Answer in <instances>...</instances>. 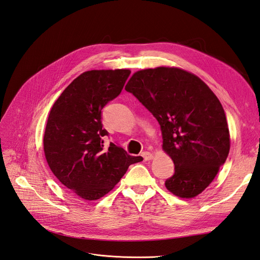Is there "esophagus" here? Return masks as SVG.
<instances>
[{"label": "esophagus", "instance_id": "1", "mask_svg": "<svg viewBox=\"0 0 260 260\" xmlns=\"http://www.w3.org/2000/svg\"><path fill=\"white\" fill-rule=\"evenodd\" d=\"M142 156H143L144 160H151V159H153V157H154L153 154L149 153V152H143Z\"/></svg>", "mask_w": 260, "mask_h": 260}]
</instances>
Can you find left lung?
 Returning a JSON list of instances; mask_svg holds the SVG:
<instances>
[{"label":"left lung","instance_id":"1","mask_svg":"<svg viewBox=\"0 0 260 260\" xmlns=\"http://www.w3.org/2000/svg\"><path fill=\"white\" fill-rule=\"evenodd\" d=\"M132 93L158 121L162 148L175 164L165 182L182 199L201 194L217 176L230 151L223 107L198 76L175 67L143 69L130 78Z\"/></svg>","mask_w":260,"mask_h":260}]
</instances>
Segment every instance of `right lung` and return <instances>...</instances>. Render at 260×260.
Returning a JSON list of instances; mask_svg holds the SVG:
<instances>
[{"label":"right lung","mask_w":260,"mask_h":260,"mask_svg":"<svg viewBox=\"0 0 260 260\" xmlns=\"http://www.w3.org/2000/svg\"><path fill=\"white\" fill-rule=\"evenodd\" d=\"M129 69L90 70L70 83L55 102L46 122L43 148L54 176L86 201L113 190L132 164L142 161L111 142L102 124V109L119 95Z\"/></svg>","instance_id":"right-lung-1"}]
</instances>
